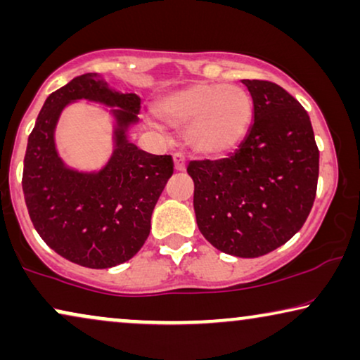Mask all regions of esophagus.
Here are the masks:
<instances>
[{
	"label": "esophagus",
	"mask_w": 360,
	"mask_h": 360,
	"mask_svg": "<svg viewBox=\"0 0 360 360\" xmlns=\"http://www.w3.org/2000/svg\"><path fill=\"white\" fill-rule=\"evenodd\" d=\"M174 167L176 172H184L186 169V160H185V155L184 154H175L174 155Z\"/></svg>",
	"instance_id": "34e87169"
}]
</instances>
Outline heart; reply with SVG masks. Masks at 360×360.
<instances>
[{
	"instance_id": "b5f03b06",
	"label": "heart",
	"mask_w": 360,
	"mask_h": 360,
	"mask_svg": "<svg viewBox=\"0 0 360 360\" xmlns=\"http://www.w3.org/2000/svg\"><path fill=\"white\" fill-rule=\"evenodd\" d=\"M160 121L186 127V142L196 154L216 157L238 147L252 121V98L243 86L193 83L155 101Z\"/></svg>"
}]
</instances>
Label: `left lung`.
Wrapping results in <instances>:
<instances>
[{"label": "left lung", "mask_w": 360, "mask_h": 360, "mask_svg": "<svg viewBox=\"0 0 360 360\" xmlns=\"http://www.w3.org/2000/svg\"><path fill=\"white\" fill-rule=\"evenodd\" d=\"M254 122L239 149L221 160H193L200 233L221 252L254 259L302 229L316 196L319 150L304 108L277 83L243 80Z\"/></svg>", "instance_id": "8db88e82"}]
</instances>
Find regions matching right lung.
Returning <instances> with one entry per match:
<instances>
[{
  "mask_svg": "<svg viewBox=\"0 0 360 360\" xmlns=\"http://www.w3.org/2000/svg\"><path fill=\"white\" fill-rule=\"evenodd\" d=\"M82 99L106 105L113 120V152L100 171L72 169L55 146L63 110ZM139 110L136 93L116 91L98 73H85L49 95L27 139L22 191L34 228L49 248L82 267L110 269L139 252L174 174L170 155L149 154L127 139Z\"/></svg>",
  "mask_w": 360,
  "mask_h": 360,
  "instance_id": "add662e5",
  "label": "right lung"
}]
</instances>
